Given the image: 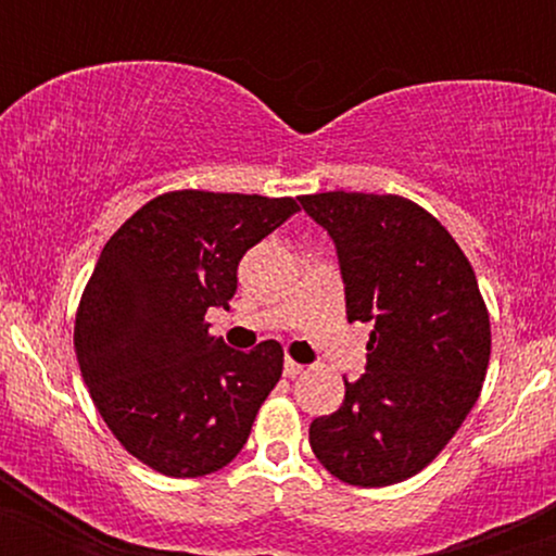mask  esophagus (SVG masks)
Segmentation results:
<instances>
[{
	"label": "esophagus",
	"instance_id": "34e87169",
	"mask_svg": "<svg viewBox=\"0 0 556 556\" xmlns=\"http://www.w3.org/2000/svg\"><path fill=\"white\" fill-rule=\"evenodd\" d=\"M299 374H304V366H301V363H295V361H285V377L288 379H295L299 377Z\"/></svg>",
	"mask_w": 556,
	"mask_h": 556
}]
</instances>
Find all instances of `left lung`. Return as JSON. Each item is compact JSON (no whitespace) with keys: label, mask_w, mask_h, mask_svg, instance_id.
Segmentation results:
<instances>
[{"label":"left lung","mask_w":556,"mask_h":556,"mask_svg":"<svg viewBox=\"0 0 556 556\" xmlns=\"http://www.w3.org/2000/svg\"><path fill=\"white\" fill-rule=\"evenodd\" d=\"M333 239L346 319L371 323L366 374L309 425L319 463L355 486H390L433 463L490 366V314L452 233L403 195H299Z\"/></svg>","instance_id":"obj_1"}]
</instances>
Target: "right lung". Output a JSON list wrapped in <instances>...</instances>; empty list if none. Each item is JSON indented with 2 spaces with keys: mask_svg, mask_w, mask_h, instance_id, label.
<instances>
[{
  "mask_svg": "<svg viewBox=\"0 0 556 556\" xmlns=\"http://www.w3.org/2000/svg\"><path fill=\"white\" fill-rule=\"evenodd\" d=\"M295 212V199L172 190L104 244L77 309V363L112 435L159 473L231 463L282 377L277 341L237 352L204 314L228 309L244 252Z\"/></svg>",
  "mask_w": 556,
  "mask_h": 556,
  "instance_id": "1",
  "label": "right lung"
}]
</instances>
